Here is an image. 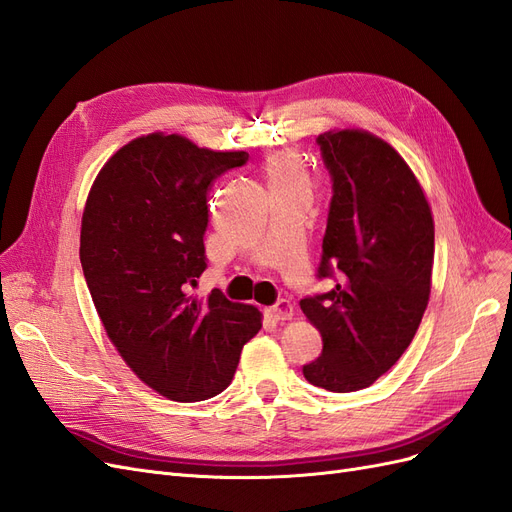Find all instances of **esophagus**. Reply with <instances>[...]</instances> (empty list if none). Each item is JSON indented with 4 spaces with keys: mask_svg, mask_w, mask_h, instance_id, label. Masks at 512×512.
<instances>
[{
    "mask_svg": "<svg viewBox=\"0 0 512 512\" xmlns=\"http://www.w3.org/2000/svg\"><path fill=\"white\" fill-rule=\"evenodd\" d=\"M267 314H269L275 322H286V320H292L294 307H292L290 301H277L273 307L267 309Z\"/></svg>",
    "mask_w": 512,
    "mask_h": 512,
    "instance_id": "obj_1",
    "label": "esophagus"
}]
</instances>
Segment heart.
<instances>
[{"instance_id":"obj_1","label":"heart","mask_w":512,"mask_h":512,"mask_svg":"<svg viewBox=\"0 0 512 512\" xmlns=\"http://www.w3.org/2000/svg\"><path fill=\"white\" fill-rule=\"evenodd\" d=\"M269 192H282L290 188H309V175L297 151L282 149L265 160L262 166Z\"/></svg>"}]
</instances>
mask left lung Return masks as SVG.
Instances as JSON below:
<instances>
[{
  "label": "left lung",
  "instance_id": "8db88e82",
  "mask_svg": "<svg viewBox=\"0 0 512 512\" xmlns=\"http://www.w3.org/2000/svg\"><path fill=\"white\" fill-rule=\"evenodd\" d=\"M333 179L318 277L331 292L301 299L322 335L303 367L320 389L350 393L374 384L406 352L429 303L433 215L408 162L359 128L318 136Z\"/></svg>",
  "mask_w": 512,
  "mask_h": 512
}]
</instances>
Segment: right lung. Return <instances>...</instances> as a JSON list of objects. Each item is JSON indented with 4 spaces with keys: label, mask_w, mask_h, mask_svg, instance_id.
Returning a JSON list of instances; mask_svg holds the SVG:
<instances>
[{
    "label": "right lung",
    "mask_w": 512,
    "mask_h": 512,
    "mask_svg": "<svg viewBox=\"0 0 512 512\" xmlns=\"http://www.w3.org/2000/svg\"><path fill=\"white\" fill-rule=\"evenodd\" d=\"M247 158L153 132L113 153L89 190L81 265L91 299L121 359L166 399L222 393L262 327L254 305L190 292L207 267L211 183Z\"/></svg>",
    "instance_id": "obj_1"
}]
</instances>
